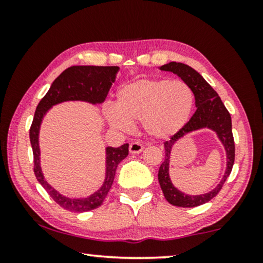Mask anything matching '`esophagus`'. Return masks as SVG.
Here are the masks:
<instances>
[{"instance_id":"34e87169","label":"esophagus","mask_w":263,"mask_h":263,"mask_svg":"<svg viewBox=\"0 0 263 263\" xmlns=\"http://www.w3.org/2000/svg\"><path fill=\"white\" fill-rule=\"evenodd\" d=\"M143 151V145L142 143H140L139 141H134L130 143V146H129V152L132 154H138V153H141Z\"/></svg>"}]
</instances>
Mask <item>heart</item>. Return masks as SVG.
I'll list each match as a JSON object with an SVG mask.
<instances>
[{"instance_id":"heart-1","label":"heart","mask_w":263,"mask_h":263,"mask_svg":"<svg viewBox=\"0 0 263 263\" xmlns=\"http://www.w3.org/2000/svg\"><path fill=\"white\" fill-rule=\"evenodd\" d=\"M194 92L184 81L141 79L122 86L116 109L107 107L105 117L114 128L128 132L141 122L154 139H166L184 127L194 107Z\"/></svg>"}]
</instances>
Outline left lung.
<instances>
[{
  "label": "left lung",
  "mask_w": 263,
  "mask_h": 263,
  "mask_svg": "<svg viewBox=\"0 0 263 263\" xmlns=\"http://www.w3.org/2000/svg\"><path fill=\"white\" fill-rule=\"evenodd\" d=\"M160 70L172 71L174 74H177L183 81L186 82L192 87L197 109L192 118L186 122L184 127L176 133L175 135H172L171 140L164 142L165 159L159 167L158 179H159L160 188L163 190V194L167 202L177 207H196L208 202V201L217 196L232 171L233 163H235V141H233L232 135L231 116H230V112L225 107L224 103L221 102L218 93L192 67L186 66L184 63L170 62L161 66ZM201 127H210L217 133L219 139L226 147L228 166L221 183L212 192L203 194L202 196H186L176 190L171 183L170 176H168L170 154L172 146L178 138L182 137L190 131L198 130Z\"/></svg>",
  "instance_id": "obj_1"
}]
</instances>
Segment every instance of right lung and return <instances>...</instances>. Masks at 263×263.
Segmentation results:
<instances>
[{"label": "right lung", "instance_id": "right-lung-1", "mask_svg": "<svg viewBox=\"0 0 263 263\" xmlns=\"http://www.w3.org/2000/svg\"><path fill=\"white\" fill-rule=\"evenodd\" d=\"M120 68L116 66L98 67V66H73L67 68L55 81L48 93L43 97L35 109L33 121L30 128V140L33 151L34 175L51 199L64 210L70 212H88L100 207L111 189L115 174L118 164L128 156L129 145L124 143L121 147H107L106 148V177L104 184L98 192L86 199H69L57 193L44 179L39 164V145L38 134L43 117L50 107L67 100H82L92 104H100L105 100L109 89L115 82L116 74Z\"/></svg>", "mask_w": 263, "mask_h": 263}]
</instances>
